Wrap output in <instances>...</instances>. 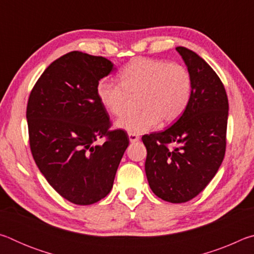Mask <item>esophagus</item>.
<instances>
[{
    "instance_id": "esophagus-1",
    "label": "esophagus",
    "mask_w": 254,
    "mask_h": 254,
    "mask_svg": "<svg viewBox=\"0 0 254 254\" xmlns=\"http://www.w3.org/2000/svg\"><path fill=\"white\" fill-rule=\"evenodd\" d=\"M128 140H130V142L134 143L140 140V137L137 134H134V133H128Z\"/></svg>"
}]
</instances>
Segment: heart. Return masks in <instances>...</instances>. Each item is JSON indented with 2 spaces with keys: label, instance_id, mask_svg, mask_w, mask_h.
Instances as JSON below:
<instances>
[{
  "label": "heart",
  "instance_id": "heart-1",
  "mask_svg": "<svg viewBox=\"0 0 254 254\" xmlns=\"http://www.w3.org/2000/svg\"><path fill=\"white\" fill-rule=\"evenodd\" d=\"M120 77L121 83L102 79L96 92L102 105L115 117L127 111L131 96L140 95L139 113L127 114L117 122V127L127 133H145L160 121L174 123L190 102L191 76L180 64L136 58L123 68Z\"/></svg>",
  "mask_w": 254,
  "mask_h": 254
}]
</instances>
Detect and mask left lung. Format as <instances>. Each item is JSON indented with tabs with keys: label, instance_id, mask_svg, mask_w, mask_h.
Instances as JSON below:
<instances>
[{
	"label": "left lung",
	"instance_id": "8db88e82",
	"mask_svg": "<svg viewBox=\"0 0 254 254\" xmlns=\"http://www.w3.org/2000/svg\"><path fill=\"white\" fill-rule=\"evenodd\" d=\"M176 50L191 76L190 102L169 128L142 136L145 175L151 190L169 203L196 197L224 159L229 101L220 77L194 51Z\"/></svg>",
	"mask_w": 254,
	"mask_h": 254
}]
</instances>
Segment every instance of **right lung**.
I'll return each instance as SVG.
<instances>
[{
    "instance_id": "1",
    "label": "right lung",
    "mask_w": 254,
    "mask_h": 254,
    "mask_svg": "<svg viewBox=\"0 0 254 254\" xmlns=\"http://www.w3.org/2000/svg\"><path fill=\"white\" fill-rule=\"evenodd\" d=\"M115 69L104 57L71 51L42 72L27 106L30 148L47 182L76 205L101 200L113 187L128 145L97 97V85ZM107 136L100 146L95 141Z\"/></svg>"
}]
</instances>
